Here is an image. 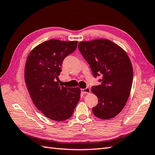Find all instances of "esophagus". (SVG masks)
Segmentation results:
<instances>
[{"label": "esophagus", "mask_w": 155, "mask_h": 155, "mask_svg": "<svg viewBox=\"0 0 155 155\" xmlns=\"http://www.w3.org/2000/svg\"><path fill=\"white\" fill-rule=\"evenodd\" d=\"M81 92L83 94H88V93L91 92V89H90V88L87 87V88H85L81 89Z\"/></svg>", "instance_id": "obj_1"}]
</instances>
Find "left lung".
<instances>
[{
    "mask_svg": "<svg viewBox=\"0 0 155 155\" xmlns=\"http://www.w3.org/2000/svg\"><path fill=\"white\" fill-rule=\"evenodd\" d=\"M78 48L93 76L101 77V83L91 90L98 98V104L92 108L94 114L104 120L114 118L124 109L132 87L133 70L128 55L105 39L80 42Z\"/></svg>",
    "mask_w": 155,
    "mask_h": 155,
    "instance_id": "8db88e82",
    "label": "left lung"
}]
</instances>
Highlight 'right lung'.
I'll return each instance as SVG.
<instances>
[{"mask_svg":"<svg viewBox=\"0 0 155 155\" xmlns=\"http://www.w3.org/2000/svg\"><path fill=\"white\" fill-rule=\"evenodd\" d=\"M77 45V41L50 39L35 46L26 59L25 79L31 99L38 110L54 121L70 118L80 99V88L61 87L56 81L64 59Z\"/></svg>","mask_w":155,"mask_h":155,"instance_id":"right-lung-1","label":"right lung"}]
</instances>
